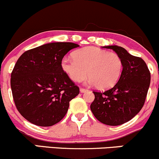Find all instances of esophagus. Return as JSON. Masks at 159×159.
Masks as SVG:
<instances>
[{"label":"esophagus","mask_w":159,"mask_h":159,"mask_svg":"<svg viewBox=\"0 0 159 159\" xmlns=\"http://www.w3.org/2000/svg\"><path fill=\"white\" fill-rule=\"evenodd\" d=\"M87 91H89L87 89H84V88H80V92H82V93H84V92H87Z\"/></svg>","instance_id":"obj_1"}]
</instances>
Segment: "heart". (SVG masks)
<instances>
[{"mask_svg": "<svg viewBox=\"0 0 159 159\" xmlns=\"http://www.w3.org/2000/svg\"><path fill=\"white\" fill-rule=\"evenodd\" d=\"M73 57L64 58L61 67L74 82L82 81L88 73L89 83L106 89L115 85L122 74V58L114 52L88 46L74 52Z\"/></svg>", "mask_w": 159, "mask_h": 159, "instance_id": "1", "label": "heart"}]
</instances>
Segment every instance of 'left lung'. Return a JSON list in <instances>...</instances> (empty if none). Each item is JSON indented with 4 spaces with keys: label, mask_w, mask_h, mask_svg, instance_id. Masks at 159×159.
<instances>
[{
    "label": "left lung",
    "mask_w": 159,
    "mask_h": 159,
    "mask_svg": "<svg viewBox=\"0 0 159 159\" xmlns=\"http://www.w3.org/2000/svg\"><path fill=\"white\" fill-rule=\"evenodd\" d=\"M113 49L122 58L123 69L117 83L105 92L94 91L91 110L95 118L107 125L128 122L140 111L150 85L151 75L147 64L140 57L129 54L118 46H104Z\"/></svg>",
    "instance_id": "obj_1"
}]
</instances>
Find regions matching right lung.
I'll return each instance as SVG.
<instances>
[{
    "label": "right lung",
    "mask_w": 159,
    "mask_h": 159,
    "mask_svg": "<svg viewBox=\"0 0 159 159\" xmlns=\"http://www.w3.org/2000/svg\"><path fill=\"white\" fill-rule=\"evenodd\" d=\"M68 42L50 43L25 52L11 73L10 85L19 113L32 124L49 127L65 117L79 87L61 67L64 56L79 47Z\"/></svg>",
    "instance_id": "obj_1"
}]
</instances>
